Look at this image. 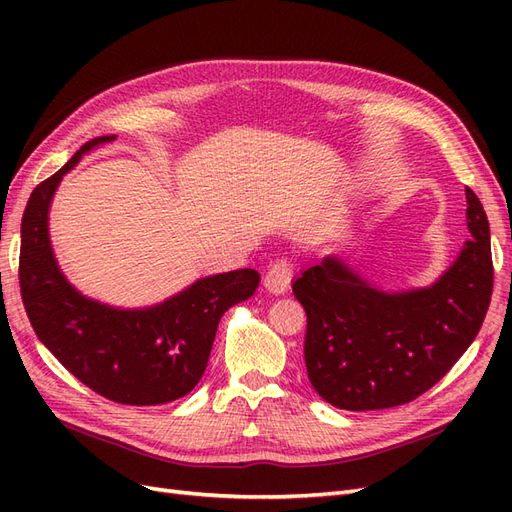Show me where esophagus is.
<instances>
[{"mask_svg": "<svg viewBox=\"0 0 512 512\" xmlns=\"http://www.w3.org/2000/svg\"><path fill=\"white\" fill-rule=\"evenodd\" d=\"M292 280V267L288 260H275L265 275V288L271 294H284Z\"/></svg>", "mask_w": 512, "mask_h": 512, "instance_id": "34e87169", "label": "esophagus"}]
</instances>
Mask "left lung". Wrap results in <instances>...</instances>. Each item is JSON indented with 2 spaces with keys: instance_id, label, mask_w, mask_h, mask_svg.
Wrapping results in <instances>:
<instances>
[{
  "instance_id": "1",
  "label": "left lung",
  "mask_w": 512,
  "mask_h": 512,
  "mask_svg": "<svg viewBox=\"0 0 512 512\" xmlns=\"http://www.w3.org/2000/svg\"><path fill=\"white\" fill-rule=\"evenodd\" d=\"M470 237L429 286L389 290L348 258L329 254L292 280L307 314L305 367L339 410L408 404L470 348L493 288L487 213L466 188Z\"/></svg>"
}]
</instances>
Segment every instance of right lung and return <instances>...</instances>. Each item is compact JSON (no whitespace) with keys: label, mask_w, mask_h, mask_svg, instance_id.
<instances>
[{"label":"right lung","mask_w":512,"mask_h":512,"mask_svg":"<svg viewBox=\"0 0 512 512\" xmlns=\"http://www.w3.org/2000/svg\"><path fill=\"white\" fill-rule=\"evenodd\" d=\"M83 145L27 200L19 280L40 342L91 391L128 406H158L188 395L203 378L220 318L252 297L254 269L200 277L156 305L117 307L83 294L61 271L49 232L53 196L83 156L115 141Z\"/></svg>","instance_id":"right-lung-1"}]
</instances>
